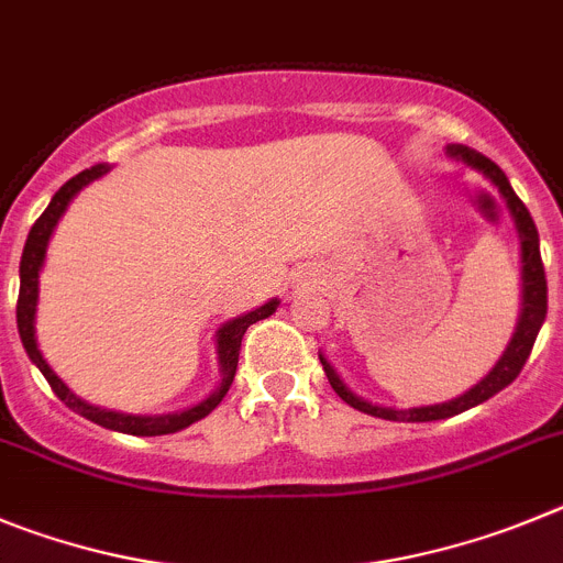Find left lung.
<instances>
[{
    "mask_svg": "<svg viewBox=\"0 0 563 563\" xmlns=\"http://www.w3.org/2000/svg\"><path fill=\"white\" fill-rule=\"evenodd\" d=\"M445 156L465 168L477 170L479 176L490 181V185L499 190V196L505 199V207H508L510 219H514L516 235H519V255H521V302H519V319H516L514 336H510L508 347L503 351L499 362L479 378L471 389H465L463 395L452 398V401L443 404H429V407H384V404H373L362 395L353 393L347 384L342 382L333 364L328 362L325 353H319V362H322V369H325L328 382H331L333 393L342 398L344 404H351L353 409L364 415H373V418L384 420H401V423H429V420H443L452 418V415L465 412V409L477 407V404L488 401L496 393H503L510 382L521 373L525 362H528L530 351H533V342L539 336L541 325H544L547 317V277L544 266H541V252H539V230H536L533 219H530L528 207L521 205L519 196L514 194L508 176L503 174V168L490 162L488 156H483L479 151L468 148V145H445Z\"/></svg>",
    "mask_w": 563,
    "mask_h": 563,
    "instance_id": "1",
    "label": "left lung"
}]
</instances>
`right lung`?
Here are the masks:
<instances>
[{
  "label": "right lung",
  "instance_id": "right-lung-1",
  "mask_svg": "<svg viewBox=\"0 0 563 563\" xmlns=\"http://www.w3.org/2000/svg\"><path fill=\"white\" fill-rule=\"evenodd\" d=\"M111 170V165H95L89 170H80L78 176L67 181V185L60 187L58 194L53 196V201L47 205V210L38 216V221L33 224L27 235V244H24L22 252V263H19V306H16V325H19V336H22L24 351H27L30 362L35 367L42 369V376L47 378V384L53 387V393L58 395L60 401L67 404L73 412L84 415L86 420H92L98 427L111 429V432H123V434H136V438H156V434H174L187 429L196 420L207 418L212 409L219 407L221 398L230 389L232 378H235L238 369V353H241V339H244L246 328L257 319H266L277 311L280 300L272 297L269 302H263V306L252 308V311L241 313L235 319H227L224 325L216 331V356H219V373L221 382L219 387L212 389L207 395L205 401L194 404V407L179 409V412H168V415H131V412H118V409H106L98 407V404L84 401L80 395H75L67 384L60 382L58 373L47 364V358L42 356L38 351V339H35V311H38V275L44 269V261H47V246L49 238H53L55 227H58L60 216L67 212V207L73 205L75 196L84 190L86 185H92L95 179L106 176Z\"/></svg>",
  "mask_w": 563,
  "mask_h": 563
}]
</instances>
